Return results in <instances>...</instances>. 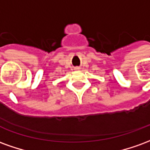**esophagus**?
Masks as SVG:
<instances>
[{"label":"esophagus","instance_id":"obj_1","mask_svg":"<svg viewBox=\"0 0 150 150\" xmlns=\"http://www.w3.org/2000/svg\"><path fill=\"white\" fill-rule=\"evenodd\" d=\"M78 69H79V67H75V70H78Z\"/></svg>","mask_w":150,"mask_h":150}]
</instances>
